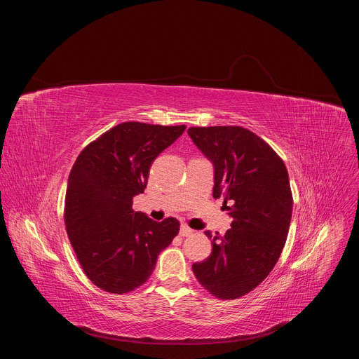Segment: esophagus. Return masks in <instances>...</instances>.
Masks as SVG:
<instances>
[{
  "label": "esophagus",
  "mask_w": 359,
  "mask_h": 359,
  "mask_svg": "<svg viewBox=\"0 0 359 359\" xmlns=\"http://www.w3.org/2000/svg\"><path fill=\"white\" fill-rule=\"evenodd\" d=\"M193 233V230L190 229V227H187L186 224H182L180 226V236L182 237H187V236H190Z\"/></svg>",
  "instance_id": "obj_1"
}]
</instances>
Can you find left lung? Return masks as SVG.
Returning a JSON list of instances; mask_svg holds the SVG:
<instances>
[{
    "mask_svg": "<svg viewBox=\"0 0 359 359\" xmlns=\"http://www.w3.org/2000/svg\"><path fill=\"white\" fill-rule=\"evenodd\" d=\"M190 139L215 169L213 197L224 198L231 229L213 236L212 254L191 270L198 283L222 299L238 298L273 270L287 240L292 194L277 153L241 126L189 128Z\"/></svg>",
    "mask_w": 359,
    "mask_h": 359,
    "instance_id": "left-lung-1",
    "label": "left lung"
}]
</instances>
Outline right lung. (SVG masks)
<instances>
[{
	"instance_id": "right-lung-1",
	"label": "right lung",
	"mask_w": 359,
	"mask_h": 359,
	"mask_svg": "<svg viewBox=\"0 0 359 359\" xmlns=\"http://www.w3.org/2000/svg\"><path fill=\"white\" fill-rule=\"evenodd\" d=\"M186 126L140 122L116 125L89 143L75 161L65 196V227L86 277L125 294L142 285L158 255L179 233L175 217L155 222L132 209L149 170Z\"/></svg>"
}]
</instances>
